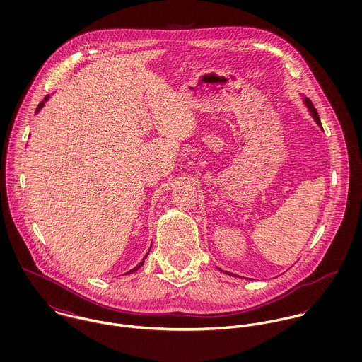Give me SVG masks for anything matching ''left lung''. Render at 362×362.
<instances>
[{
    "label": "left lung",
    "instance_id": "obj_1",
    "mask_svg": "<svg viewBox=\"0 0 362 362\" xmlns=\"http://www.w3.org/2000/svg\"><path fill=\"white\" fill-rule=\"evenodd\" d=\"M300 96L303 98V103L304 105L307 107V110H308V112L310 114V117L313 118V121L316 122V125L317 127H320V129H323L322 128V124H320V119H319V115H317V111H316V108L313 107V104L310 102V99L305 96V95H303V93H300ZM223 272V270H221ZM226 274H228V276H234V277H240V276H237V274H233V273H230V272H224Z\"/></svg>",
    "mask_w": 362,
    "mask_h": 362
}]
</instances>
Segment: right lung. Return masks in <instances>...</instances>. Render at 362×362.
Masks as SVG:
<instances>
[{
  "mask_svg": "<svg viewBox=\"0 0 362 362\" xmlns=\"http://www.w3.org/2000/svg\"><path fill=\"white\" fill-rule=\"evenodd\" d=\"M50 98H52V96H50V95H49V96H46V98H45V100H43V102H42V103L39 104V105H37V108H36V114H39V112H40V111H42V108H43V107H45V104L47 103V102H49V100H50ZM151 248H152V247H151ZM149 252H151V250H149V251H148V254H146V255H145V258L142 259V262H141V263H139V264H136V266H135V267H134V269H131V270H129V272H128V273H125V274H131V273H134V272H136V270H138V269H141V267H142V266H144V263H145V259L148 258V255H149Z\"/></svg>",
  "mask_w": 362,
  "mask_h": 362,
  "instance_id": "1",
  "label": "right lung"
}]
</instances>
